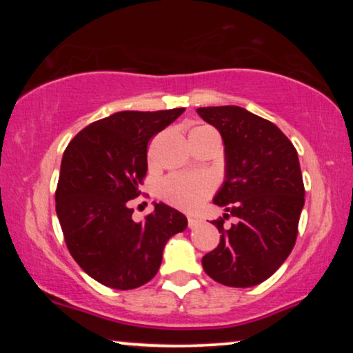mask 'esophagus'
<instances>
[{"label": "esophagus", "instance_id": "34e87169", "mask_svg": "<svg viewBox=\"0 0 353 353\" xmlns=\"http://www.w3.org/2000/svg\"><path fill=\"white\" fill-rule=\"evenodd\" d=\"M199 223H201V220L196 219V216H188V226H190V228H196Z\"/></svg>", "mask_w": 353, "mask_h": 353}]
</instances>
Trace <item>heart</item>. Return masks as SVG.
I'll return each mask as SVG.
<instances>
[{
	"mask_svg": "<svg viewBox=\"0 0 353 353\" xmlns=\"http://www.w3.org/2000/svg\"><path fill=\"white\" fill-rule=\"evenodd\" d=\"M212 130L210 127H197L192 132ZM191 132V133H192ZM214 132V130H212ZM214 183L205 175H188V173H173L163 178L159 185V196L167 204L176 209L191 212L197 209L210 196Z\"/></svg>",
	"mask_w": 353,
	"mask_h": 353,
	"instance_id": "obj_1",
	"label": "heart"
}]
</instances>
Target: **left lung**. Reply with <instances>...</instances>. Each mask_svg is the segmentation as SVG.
<instances>
[{
  "instance_id": "1",
  "label": "left lung",
  "mask_w": 353,
  "mask_h": 353,
  "mask_svg": "<svg viewBox=\"0 0 353 353\" xmlns=\"http://www.w3.org/2000/svg\"><path fill=\"white\" fill-rule=\"evenodd\" d=\"M197 114L223 138L225 181L214 204L228 212L212 221L220 244L202 257V267L225 286H255L281 267L296 244L305 202L297 151L276 125L239 105L199 108ZM228 216L239 221L225 229Z\"/></svg>"
}]
</instances>
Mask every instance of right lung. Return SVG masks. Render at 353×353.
Instances as JSON below:
<instances>
[{"label": "right lung", "instance_id": "1", "mask_svg": "<svg viewBox=\"0 0 353 353\" xmlns=\"http://www.w3.org/2000/svg\"><path fill=\"white\" fill-rule=\"evenodd\" d=\"M183 112H115L90 123L65 148L56 214L70 255L104 286L127 291L151 281L167 241L186 230V216L162 202L139 223L128 207L141 194L149 139Z\"/></svg>", "mask_w": 353, "mask_h": 353}]
</instances>
